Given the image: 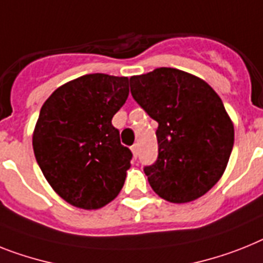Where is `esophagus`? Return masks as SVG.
Segmentation results:
<instances>
[{"label": "esophagus", "mask_w": 263, "mask_h": 263, "mask_svg": "<svg viewBox=\"0 0 263 263\" xmlns=\"http://www.w3.org/2000/svg\"><path fill=\"white\" fill-rule=\"evenodd\" d=\"M131 149H132V154H134V158H138V155H139V144H134L131 147Z\"/></svg>", "instance_id": "obj_1"}]
</instances>
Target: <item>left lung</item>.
I'll return each mask as SVG.
<instances>
[{
  "label": "left lung",
  "instance_id": "obj_1",
  "mask_svg": "<svg viewBox=\"0 0 263 263\" xmlns=\"http://www.w3.org/2000/svg\"><path fill=\"white\" fill-rule=\"evenodd\" d=\"M132 98L158 121V159L145 165L149 186L171 203L195 200L226 170L234 125L213 88L175 68L132 76Z\"/></svg>",
  "mask_w": 263,
  "mask_h": 263
}]
</instances>
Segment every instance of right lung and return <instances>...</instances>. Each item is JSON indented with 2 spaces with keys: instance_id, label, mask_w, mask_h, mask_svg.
Wrapping results in <instances>:
<instances>
[{
  "instance_id": "obj_1",
  "label": "right lung",
  "mask_w": 263,
  "mask_h": 263,
  "mask_svg": "<svg viewBox=\"0 0 263 263\" xmlns=\"http://www.w3.org/2000/svg\"><path fill=\"white\" fill-rule=\"evenodd\" d=\"M129 93L128 77L92 73L57 88L40 111L33 151L45 179L65 202L96 210L119 195L132 152L114 115Z\"/></svg>"
}]
</instances>
